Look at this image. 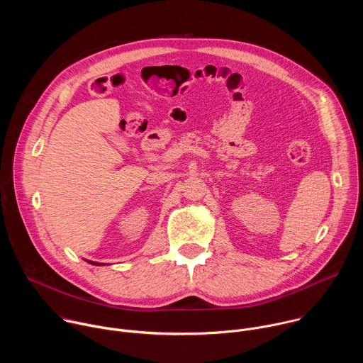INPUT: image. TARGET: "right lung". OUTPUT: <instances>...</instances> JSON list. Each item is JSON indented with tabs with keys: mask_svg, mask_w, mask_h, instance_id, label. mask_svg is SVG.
Here are the masks:
<instances>
[{
	"mask_svg": "<svg viewBox=\"0 0 363 363\" xmlns=\"http://www.w3.org/2000/svg\"><path fill=\"white\" fill-rule=\"evenodd\" d=\"M89 264H92V265H102V264H98V262H92V261H88Z\"/></svg>",
	"mask_w": 363,
	"mask_h": 363,
	"instance_id": "obj_1",
	"label": "right lung"
}]
</instances>
